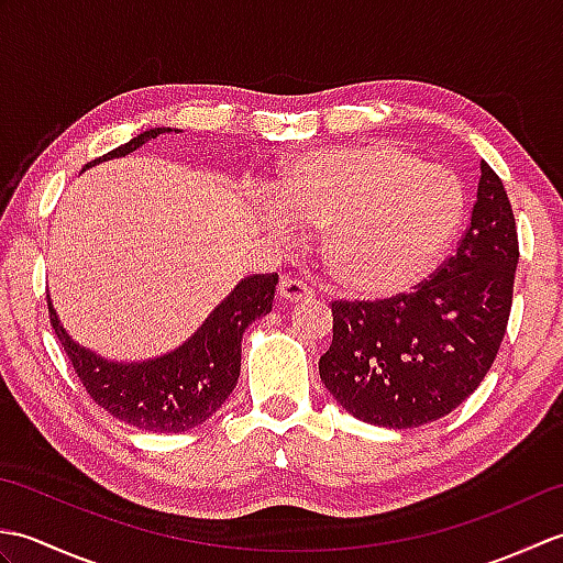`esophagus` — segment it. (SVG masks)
<instances>
[{
	"mask_svg": "<svg viewBox=\"0 0 563 563\" xmlns=\"http://www.w3.org/2000/svg\"><path fill=\"white\" fill-rule=\"evenodd\" d=\"M278 295H280L283 302L297 305V302L309 300V297H312V290H309L302 280H297V278H283L280 285H278Z\"/></svg>",
	"mask_w": 563,
	"mask_h": 563,
	"instance_id": "obj_1",
	"label": "esophagus"
}]
</instances>
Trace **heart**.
<instances>
[{"instance_id": "heart-1", "label": "heart", "mask_w": 563, "mask_h": 563, "mask_svg": "<svg viewBox=\"0 0 563 563\" xmlns=\"http://www.w3.org/2000/svg\"><path fill=\"white\" fill-rule=\"evenodd\" d=\"M271 222L324 230L327 271L343 290L387 300L448 254L464 218L457 176L394 145L307 152L268 188Z\"/></svg>"}]
</instances>
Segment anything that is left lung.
Returning a JSON list of instances; mask_svg holds the SVG:
<instances>
[{"mask_svg": "<svg viewBox=\"0 0 563 563\" xmlns=\"http://www.w3.org/2000/svg\"><path fill=\"white\" fill-rule=\"evenodd\" d=\"M504 181L482 162L457 254L411 295L333 302V341L319 375L345 411L382 428H418L482 385L504 341L518 268Z\"/></svg>", "mask_w": 563, "mask_h": 563, "instance_id": "1", "label": "left lung"}]
</instances>
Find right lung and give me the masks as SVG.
Instances as JSON below:
<instances>
[{"label":"right lung","instance_id":"obj_1","mask_svg":"<svg viewBox=\"0 0 563 563\" xmlns=\"http://www.w3.org/2000/svg\"><path fill=\"white\" fill-rule=\"evenodd\" d=\"M162 133H181L176 128H150L125 145L111 150L93 164L125 157ZM275 275H249L212 309L198 331L176 351L147 363L106 361L69 336L47 295V312L59 343L75 367L81 385L101 409L123 423L152 433H184L206 423L236 387L242 369V339L251 321L273 309Z\"/></svg>","mask_w":563,"mask_h":563}]
</instances>
